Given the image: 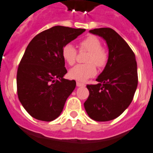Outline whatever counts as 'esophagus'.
I'll use <instances>...</instances> for the list:
<instances>
[{"mask_svg": "<svg viewBox=\"0 0 153 153\" xmlns=\"http://www.w3.org/2000/svg\"><path fill=\"white\" fill-rule=\"evenodd\" d=\"M76 85L78 87H85V85L84 83H82V82H77Z\"/></svg>", "mask_w": 153, "mask_h": 153, "instance_id": "obj_1", "label": "esophagus"}]
</instances>
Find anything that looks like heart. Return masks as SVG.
<instances>
[{"mask_svg":"<svg viewBox=\"0 0 153 153\" xmlns=\"http://www.w3.org/2000/svg\"><path fill=\"white\" fill-rule=\"evenodd\" d=\"M78 48L80 51H87L88 54L85 58L86 64L77 65L70 70L69 75L75 80L85 81L96 74V68H102L108 62V53L103 48L100 40L95 36H88L78 42ZM62 55L65 62L72 65L76 61L77 51L71 44L64 45L62 50Z\"/></svg>","mask_w":153,"mask_h":153,"instance_id":"obj_1","label":"heart"}]
</instances>
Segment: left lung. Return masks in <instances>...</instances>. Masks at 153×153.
Returning <instances> with one entry per match:
<instances>
[{"label":"left lung","mask_w":153,"mask_h":153,"mask_svg":"<svg viewBox=\"0 0 153 153\" xmlns=\"http://www.w3.org/2000/svg\"><path fill=\"white\" fill-rule=\"evenodd\" d=\"M89 31L105 41L108 58L96 78L99 84L87 85L89 95L84 106L91 119L107 122L119 117L131 104L137 88V64L131 48L113 29L102 27Z\"/></svg>","instance_id":"obj_1"}]
</instances>
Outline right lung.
<instances>
[{"label":"right lung","instance_id":"obj_1","mask_svg":"<svg viewBox=\"0 0 153 153\" xmlns=\"http://www.w3.org/2000/svg\"><path fill=\"white\" fill-rule=\"evenodd\" d=\"M85 29L54 26L39 33L27 45L17 73L18 99L33 118L51 122L63 110L76 82L67 73L62 50Z\"/></svg>","mask_w":153,"mask_h":153}]
</instances>
